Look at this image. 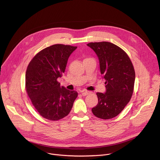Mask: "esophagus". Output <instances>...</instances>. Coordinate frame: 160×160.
<instances>
[{"mask_svg":"<svg viewBox=\"0 0 160 160\" xmlns=\"http://www.w3.org/2000/svg\"><path fill=\"white\" fill-rule=\"evenodd\" d=\"M81 94H82V96H85L87 95L88 94H89V92H88V91H87V90H82V91H81Z\"/></svg>","mask_w":160,"mask_h":160,"instance_id":"1","label":"esophagus"}]
</instances>
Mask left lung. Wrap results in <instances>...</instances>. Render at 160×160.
I'll return each mask as SVG.
<instances>
[{
  "instance_id": "8db88e82",
  "label": "left lung",
  "mask_w": 160,
  "mask_h": 160,
  "mask_svg": "<svg viewBox=\"0 0 160 160\" xmlns=\"http://www.w3.org/2000/svg\"><path fill=\"white\" fill-rule=\"evenodd\" d=\"M87 45L98 56L101 74L106 80V92L96 94L98 104L92 111L98 118H112L122 112L132 96L135 78L133 64L127 53L111 42Z\"/></svg>"
}]
</instances>
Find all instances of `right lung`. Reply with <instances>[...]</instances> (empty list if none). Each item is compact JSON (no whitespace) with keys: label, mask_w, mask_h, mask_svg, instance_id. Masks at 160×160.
<instances>
[{"label":"right lung","mask_w":160,"mask_h":160,"mask_svg":"<svg viewBox=\"0 0 160 160\" xmlns=\"http://www.w3.org/2000/svg\"><path fill=\"white\" fill-rule=\"evenodd\" d=\"M77 47L55 44L39 52L29 63L25 75L27 94L40 115L56 121L70 112L78 93L61 86L57 79Z\"/></svg>","instance_id":"add662e5"}]
</instances>
